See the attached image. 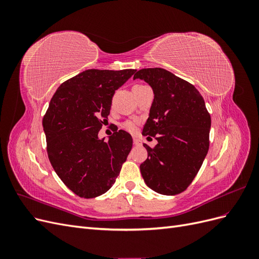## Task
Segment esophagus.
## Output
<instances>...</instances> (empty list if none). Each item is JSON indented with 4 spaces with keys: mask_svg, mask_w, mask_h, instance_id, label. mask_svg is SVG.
Returning <instances> with one entry per match:
<instances>
[{
    "mask_svg": "<svg viewBox=\"0 0 259 259\" xmlns=\"http://www.w3.org/2000/svg\"><path fill=\"white\" fill-rule=\"evenodd\" d=\"M133 142H134V145H135V146H140V145H142V142H140V139L137 138V137L133 138Z\"/></svg>",
    "mask_w": 259,
    "mask_h": 259,
    "instance_id": "esophagus-1",
    "label": "esophagus"
}]
</instances>
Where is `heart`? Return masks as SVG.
Masks as SVG:
<instances>
[{
	"label": "heart",
	"instance_id": "b5f03b06",
	"mask_svg": "<svg viewBox=\"0 0 259 259\" xmlns=\"http://www.w3.org/2000/svg\"><path fill=\"white\" fill-rule=\"evenodd\" d=\"M123 127L128 132H134L136 128V124L132 121H127L123 124Z\"/></svg>",
	"mask_w": 259,
	"mask_h": 259
}]
</instances>
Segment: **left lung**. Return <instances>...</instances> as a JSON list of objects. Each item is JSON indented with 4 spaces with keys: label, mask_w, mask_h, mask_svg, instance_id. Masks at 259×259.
<instances>
[{
    "label": "left lung",
    "mask_w": 259,
    "mask_h": 259,
    "mask_svg": "<svg viewBox=\"0 0 259 259\" xmlns=\"http://www.w3.org/2000/svg\"><path fill=\"white\" fill-rule=\"evenodd\" d=\"M135 79L144 80L153 91L143 134L158 140L154 148L144 145L148 158L140 171L153 191L178 194L192 183L207 154L210 115L199 91L165 69L138 70Z\"/></svg>",
    "instance_id": "8db88e82"
}]
</instances>
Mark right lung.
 Returning <instances> with one entry per match:
<instances>
[{
  "instance_id": "right-lung-1",
  "label": "right lung",
  "mask_w": 259,
  "mask_h": 259,
  "mask_svg": "<svg viewBox=\"0 0 259 259\" xmlns=\"http://www.w3.org/2000/svg\"><path fill=\"white\" fill-rule=\"evenodd\" d=\"M134 69H90L62 83L43 117L48 154L53 168L70 190L84 199L107 192L119 176L133 146L123 130L98 137L108 120L115 91ZM108 122V121H107Z\"/></svg>"
}]
</instances>
